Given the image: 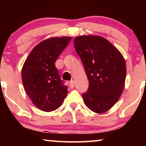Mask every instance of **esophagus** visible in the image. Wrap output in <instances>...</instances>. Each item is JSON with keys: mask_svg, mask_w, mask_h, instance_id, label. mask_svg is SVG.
<instances>
[{"mask_svg": "<svg viewBox=\"0 0 146 146\" xmlns=\"http://www.w3.org/2000/svg\"><path fill=\"white\" fill-rule=\"evenodd\" d=\"M68 86H69V87L71 89L74 88V86H75V82H74V81L72 80V81L68 83Z\"/></svg>", "mask_w": 146, "mask_h": 146, "instance_id": "obj_1", "label": "esophagus"}]
</instances>
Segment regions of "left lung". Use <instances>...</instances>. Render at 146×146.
Here are the masks:
<instances>
[{"label": "left lung", "instance_id": "left-lung-1", "mask_svg": "<svg viewBox=\"0 0 146 146\" xmlns=\"http://www.w3.org/2000/svg\"><path fill=\"white\" fill-rule=\"evenodd\" d=\"M74 42L89 80L88 91L82 94L84 102L94 112L104 113L123 92L126 77L124 58L110 42L100 36H79Z\"/></svg>", "mask_w": 146, "mask_h": 146}]
</instances>
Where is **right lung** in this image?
Returning a JSON list of instances; mask_svg holds the SVG:
<instances>
[{
  "instance_id": "1",
  "label": "right lung",
  "mask_w": 146,
  "mask_h": 146,
  "mask_svg": "<svg viewBox=\"0 0 146 146\" xmlns=\"http://www.w3.org/2000/svg\"><path fill=\"white\" fill-rule=\"evenodd\" d=\"M72 39L52 37L36 46L28 56L22 69V80L26 93L33 104L44 111L58 108L68 94L55 62Z\"/></svg>"
}]
</instances>
